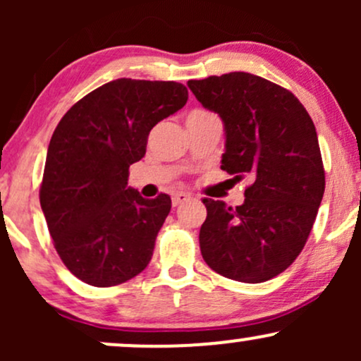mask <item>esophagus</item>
Here are the masks:
<instances>
[{
  "instance_id": "esophagus-1",
  "label": "esophagus",
  "mask_w": 361,
  "mask_h": 361,
  "mask_svg": "<svg viewBox=\"0 0 361 361\" xmlns=\"http://www.w3.org/2000/svg\"><path fill=\"white\" fill-rule=\"evenodd\" d=\"M190 198H192V195L190 193H185V192H178L173 195V207H178L180 204H185V202H188Z\"/></svg>"
}]
</instances>
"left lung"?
<instances>
[{
	"label": "left lung",
	"instance_id": "obj_1",
	"mask_svg": "<svg viewBox=\"0 0 361 361\" xmlns=\"http://www.w3.org/2000/svg\"><path fill=\"white\" fill-rule=\"evenodd\" d=\"M197 100L226 130L222 169L250 178L244 204L204 198L205 263L226 279L261 283L304 250L324 195V166L312 118L293 93L250 73L190 80Z\"/></svg>",
	"mask_w": 361,
	"mask_h": 361
}]
</instances>
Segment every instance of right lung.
<instances>
[{
    "label": "right lung",
    "mask_w": 361,
    "mask_h": 361,
    "mask_svg": "<svg viewBox=\"0 0 361 361\" xmlns=\"http://www.w3.org/2000/svg\"><path fill=\"white\" fill-rule=\"evenodd\" d=\"M186 100L181 82L120 78L74 103L57 123L40 207L57 255L85 283L120 285L151 261L171 198L140 197L127 186L128 168L146 154L151 128Z\"/></svg>",
    "instance_id": "add662e5"
}]
</instances>
